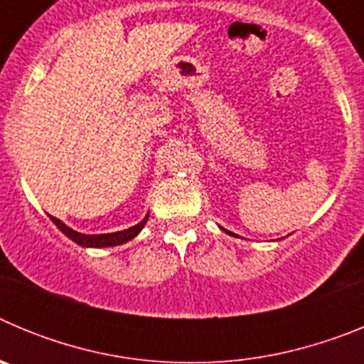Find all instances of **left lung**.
I'll return each instance as SVG.
<instances>
[{"mask_svg":"<svg viewBox=\"0 0 364 364\" xmlns=\"http://www.w3.org/2000/svg\"><path fill=\"white\" fill-rule=\"evenodd\" d=\"M231 235H233V233H231Z\"/></svg>","mask_w":364,"mask_h":364,"instance_id":"left-lung-1","label":"left lung"}]
</instances>
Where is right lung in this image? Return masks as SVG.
Listing matches in <instances>:
<instances>
[{
	"instance_id": "add662e5",
	"label": "right lung",
	"mask_w": 364,
	"mask_h": 364,
	"mask_svg": "<svg viewBox=\"0 0 364 364\" xmlns=\"http://www.w3.org/2000/svg\"><path fill=\"white\" fill-rule=\"evenodd\" d=\"M147 218H149V215H147V217L144 218L140 224L129 228V230L117 231V233H107V235H82V233H78V231H74V230H70V228H67L65 224H63L62 220H58V218L50 217V220L56 224L58 230L62 231L63 235H67L70 240H74L76 244H80V246L105 247V246H117V244H124V242H127V240L134 239V237L140 233V230L144 228V224L147 222Z\"/></svg>"
}]
</instances>
